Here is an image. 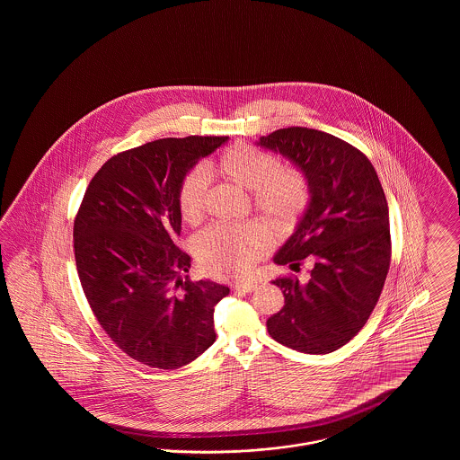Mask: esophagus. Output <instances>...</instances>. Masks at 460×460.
I'll return each instance as SVG.
<instances>
[{"mask_svg": "<svg viewBox=\"0 0 460 460\" xmlns=\"http://www.w3.org/2000/svg\"><path fill=\"white\" fill-rule=\"evenodd\" d=\"M257 288V283H243V285L233 286L234 291H243V293H252Z\"/></svg>", "mask_w": 460, "mask_h": 460, "instance_id": "obj_1", "label": "esophagus"}]
</instances>
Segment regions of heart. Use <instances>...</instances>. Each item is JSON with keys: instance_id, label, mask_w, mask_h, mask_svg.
Returning <instances> with one entry per match:
<instances>
[{"instance_id": "b5f03b06", "label": "heart", "mask_w": 460, "mask_h": 460, "mask_svg": "<svg viewBox=\"0 0 460 460\" xmlns=\"http://www.w3.org/2000/svg\"><path fill=\"white\" fill-rule=\"evenodd\" d=\"M216 171L244 191H253L255 208L279 231L289 229L308 201V186L296 169L279 167V160L253 146L238 145L220 155ZM208 193V174L198 167L179 186V214L195 224L203 217ZM270 236L259 224H219L197 240L201 267L227 279L246 278L270 248Z\"/></svg>"}]
</instances>
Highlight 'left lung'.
<instances>
[{"label":"left lung","instance_id":"left-lung-1","mask_svg":"<svg viewBox=\"0 0 460 460\" xmlns=\"http://www.w3.org/2000/svg\"><path fill=\"white\" fill-rule=\"evenodd\" d=\"M257 146L283 155L306 179L308 201L278 265L310 257V279L272 281L285 306L267 319L269 334L304 353H331L364 328L390 269V216L369 158L328 132L288 128Z\"/></svg>","mask_w":460,"mask_h":460}]
</instances>
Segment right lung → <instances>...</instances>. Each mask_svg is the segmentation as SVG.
<instances>
[{
    "label": "right lung",
    "mask_w": 460,
    "mask_h": 460,
    "mask_svg": "<svg viewBox=\"0 0 460 460\" xmlns=\"http://www.w3.org/2000/svg\"><path fill=\"white\" fill-rule=\"evenodd\" d=\"M227 141L165 137L111 156L91 179L74 222L89 305L111 341L148 367H182L216 341L214 310L229 288L182 279L191 257L175 246L177 195L198 162Z\"/></svg>",
    "instance_id": "1"
}]
</instances>
